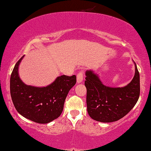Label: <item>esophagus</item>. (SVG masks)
Returning a JSON list of instances; mask_svg holds the SVG:
<instances>
[{"label":"esophagus","mask_w":151,"mask_h":151,"mask_svg":"<svg viewBox=\"0 0 151 151\" xmlns=\"http://www.w3.org/2000/svg\"><path fill=\"white\" fill-rule=\"evenodd\" d=\"M84 71L83 70H81L79 71V72L77 73V75H76V78H77V83H82L83 81V78H84Z\"/></svg>","instance_id":"esophagus-1"}]
</instances>
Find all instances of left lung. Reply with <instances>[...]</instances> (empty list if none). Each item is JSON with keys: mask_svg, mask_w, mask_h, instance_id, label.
<instances>
[{"mask_svg": "<svg viewBox=\"0 0 151 151\" xmlns=\"http://www.w3.org/2000/svg\"><path fill=\"white\" fill-rule=\"evenodd\" d=\"M86 76L87 111L96 121L111 122L122 119L131 111L139 98L140 76L136 64L134 78L124 87L104 85L91 70L86 71Z\"/></svg>", "mask_w": 151, "mask_h": 151, "instance_id": "obj_1", "label": "left lung"}]
</instances>
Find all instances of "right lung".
Returning <instances> with one entry per match:
<instances>
[{
	"mask_svg": "<svg viewBox=\"0 0 151 151\" xmlns=\"http://www.w3.org/2000/svg\"><path fill=\"white\" fill-rule=\"evenodd\" d=\"M24 56L17 61L11 73L10 90L12 103L19 113L37 123L46 124L62 113L65 99L76 82L75 75H61L46 87H35L22 83L19 66Z\"/></svg>",
	"mask_w": 151,
	"mask_h": 151,
	"instance_id": "1",
	"label": "right lung"
}]
</instances>
